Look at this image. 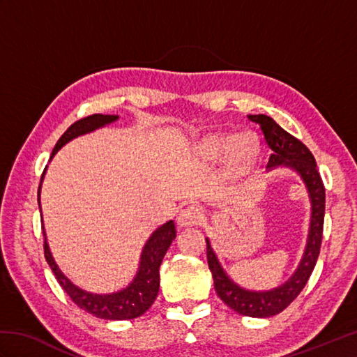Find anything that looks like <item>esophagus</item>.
Segmentation results:
<instances>
[{
    "mask_svg": "<svg viewBox=\"0 0 357 357\" xmlns=\"http://www.w3.org/2000/svg\"><path fill=\"white\" fill-rule=\"evenodd\" d=\"M178 225L181 229H185V227H195L202 222V213L198 207H187L179 211V216L176 219Z\"/></svg>",
    "mask_w": 357,
    "mask_h": 357,
    "instance_id": "34e87169",
    "label": "esophagus"
}]
</instances>
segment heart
Returning <instances> with one entry per match:
<instances>
[{
    "label": "heart",
    "mask_w": 357,
    "mask_h": 357,
    "mask_svg": "<svg viewBox=\"0 0 357 357\" xmlns=\"http://www.w3.org/2000/svg\"><path fill=\"white\" fill-rule=\"evenodd\" d=\"M198 153L207 162H219L229 156V169L231 172H245L256 164L261 146L252 133L241 136L219 133L204 138L198 146Z\"/></svg>",
    "instance_id": "heart-1"
}]
</instances>
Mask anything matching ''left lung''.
Masks as SVG:
<instances>
[{
	"label": "left lung",
	"instance_id": "8db88e82",
	"mask_svg": "<svg viewBox=\"0 0 357 357\" xmlns=\"http://www.w3.org/2000/svg\"><path fill=\"white\" fill-rule=\"evenodd\" d=\"M248 119L261 126L265 142L273 151L267 164V172L275 169H291L299 174L307 188L310 206H312L307 244L298 268L284 284L271 288V290H248V288L234 282L229 273L224 270L222 264L219 262L208 238H206L207 261L211 276H213L215 290L224 304L242 316L270 317L282 312L298 298L314 268L322 242L325 188L321 174L317 172L314 156L304 144L287 133L282 127L276 124L275 119L267 115H248Z\"/></svg>",
	"mask_w": 357,
	"mask_h": 357
}]
</instances>
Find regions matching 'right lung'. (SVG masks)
Here are the masks:
<instances>
[{"label": "right lung", "instance_id": "add662e5", "mask_svg": "<svg viewBox=\"0 0 357 357\" xmlns=\"http://www.w3.org/2000/svg\"><path fill=\"white\" fill-rule=\"evenodd\" d=\"M118 119H119L118 115H100V113H98V115H92V116L77 121L73 126L67 128L66 133L56 142L55 149L52 151L50 161L52 158L58 153V150L64 147L67 142L78 138V136L92 133L98 130V128H102L105 126L115 123ZM45 170H47V167H45ZM45 170L41 176L40 188H38V206H40V211H41V185L44 181ZM43 233H44L45 261H47L49 267L52 268L53 275H55L59 285L63 287V290L70 296V299L79 308L86 310V312L90 314L101 317V319H107V321L135 319V317L144 314L151 307L159 291V267H161L167 250H169V247L172 245L173 239L176 238V229H174V222L172 219L170 221H167L165 224L159 225L158 229L150 234V238L146 241V244L142 247L138 270H136V275L132 279V282L127 287L121 288L118 291L100 294V293H92V291L84 290V288L73 284L72 280L64 275L61 268L58 267V264L55 262V257H53L50 252L47 234H45V230H44V222H43Z\"/></svg>", "mask_w": 357, "mask_h": 357}]
</instances>
